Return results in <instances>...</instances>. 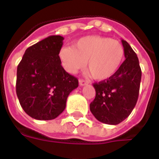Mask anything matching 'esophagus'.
Here are the masks:
<instances>
[{
  "label": "esophagus",
  "mask_w": 159,
  "mask_h": 159,
  "mask_svg": "<svg viewBox=\"0 0 159 159\" xmlns=\"http://www.w3.org/2000/svg\"><path fill=\"white\" fill-rule=\"evenodd\" d=\"M88 84V82H86L85 80L80 79L79 80V85L80 86H84V85H87Z\"/></svg>",
  "instance_id": "1"
}]
</instances>
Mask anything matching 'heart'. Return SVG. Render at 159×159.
Returning a JSON list of instances; mask_svg holds the SVG:
<instances>
[{
	"instance_id": "1",
	"label": "heart",
	"mask_w": 159,
	"mask_h": 159,
	"mask_svg": "<svg viewBox=\"0 0 159 159\" xmlns=\"http://www.w3.org/2000/svg\"><path fill=\"white\" fill-rule=\"evenodd\" d=\"M64 68L76 73L85 66L93 78L106 80L119 69L124 58V48L117 40L100 36L82 37L71 47H64L59 52Z\"/></svg>"
}]
</instances>
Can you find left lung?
<instances>
[{
  "instance_id": "obj_1",
  "label": "left lung",
  "mask_w": 159,
  "mask_h": 159,
  "mask_svg": "<svg viewBox=\"0 0 159 159\" xmlns=\"http://www.w3.org/2000/svg\"><path fill=\"white\" fill-rule=\"evenodd\" d=\"M125 60L113 76L93 83L95 98L90 111L98 121L116 125L126 119L136 105L141 80L139 59L130 45L122 40Z\"/></svg>"
}]
</instances>
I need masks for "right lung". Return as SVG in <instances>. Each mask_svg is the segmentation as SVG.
<instances>
[{
	"label": "right lung",
	"mask_w": 159,
	"mask_h": 159,
	"mask_svg": "<svg viewBox=\"0 0 159 159\" xmlns=\"http://www.w3.org/2000/svg\"><path fill=\"white\" fill-rule=\"evenodd\" d=\"M64 37L50 36L25 50L17 68L16 93L21 107L37 120L54 119L63 112L78 80L61 66Z\"/></svg>",
	"instance_id": "add662e5"
}]
</instances>
